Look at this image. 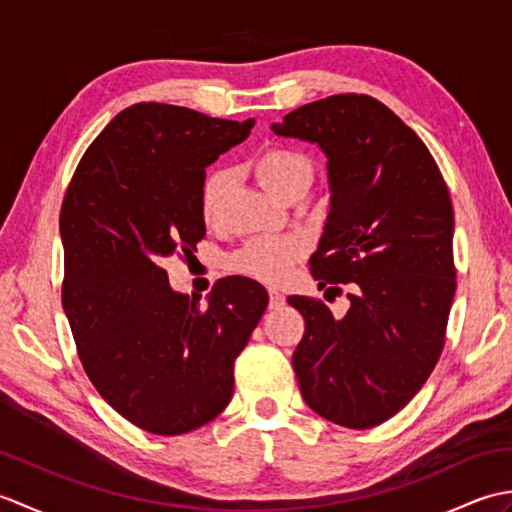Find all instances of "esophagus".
Wrapping results in <instances>:
<instances>
[{"label":"esophagus","mask_w":512,"mask_h":512,"mask_svg":"<svg viewBox=\"0 0 512 512\" xmlns=\"http://www.w3.org/2000/svg\"><path fill=\"white\" fill-rule=\"evenodd\" d=\"M286 303V297L281 295V292L277 290V288H268V306L273 308V310H277V308H281Z\"/></svg>","instance_id":"obj_1"}]
</instances>
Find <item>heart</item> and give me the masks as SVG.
I'll use <instances>...</instances> for the list:
<instances>
[{"instance_id":"heart-1","label":"heart","mask_w":512,"mask_h":512,"mask_svg":"<svg viewBox=\"0 0 512 512\" xmlns=\"http://www.w3.org/2000/svg\"><path fill=\"white\" fill-rule=\"evenodd\" d=\"M250 169L268 193L286 202L295 195H306L314 180L310 156L286 145L262 149L250 162ZM231 182L233 173L228 169H213L204 178L200 189V213L204 222L211 224L217 220ZM303 250L306 246L299 237L253 239L231 257V268L262 281H279L286 277L288 268L303 255Z\"/></svg>"}]
</instances>
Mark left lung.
I'll use <instances>...</instances> for the list:
<instances>
[{"instance_id":"left-lung-1","label":"left lung","mask_w":512,"mask_h":512,"mask_svg":"<svg viewBox=\"0 0 512 512\" xmlns=\"http://www.w3.org/2000/svg\"><path fill=\"white\" fill-rule=\"evenodd\" d=\"M273 132L328 156L330 213L310 270L319 288L354 284L343 319L319 299L288 297L306 319L292 354L301 396L341 427H376L442 354L455 295L447 182L416 132L367 94L301 105Z\"/></svg>"}]
</instances>
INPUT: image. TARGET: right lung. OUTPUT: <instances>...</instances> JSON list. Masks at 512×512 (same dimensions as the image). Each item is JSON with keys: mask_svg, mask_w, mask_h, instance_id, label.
<instances>
[{"mask_svg": "<svg viewBox=\"0 0 512 512\" xmlns=\"http://www.w3.org/2000/svg\"><path fill=\"white\" fill-rule=\"evenodd\" d=\"M253 125L136 103L96 136L65 191L61 301L83 369L107 405L156 436L220 416L235 358L268 306L262 284L226 277L202 308L162 268L204 237L206 167Z\"/></svg>", "mask_w": 512, "mask_h": 512, "instance_id": "add662e5", "label": "right lung"}]
</instances>
